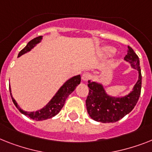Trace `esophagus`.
Here are the masks:
<instances>
[{
    "mask_svg": "<svg viewBox=\"0 0 152 152\" xmlns=\"http://www.w3.org/2000/svg\"><path fill=\"white\" fill-rule=\"evenodd\" d=\"M90 77H91V75L89 73H84L81 76V78H82V81H87L90 78Z\"/></svg>",
    "mask_w": 152,
    "mask_h": 152,
    "instance_id": "34e87169",
    "label": "esophagus"
}]
</instances>
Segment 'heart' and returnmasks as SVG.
<instances>
[{"instance_id":"b5f03b06","label":"heart","mask_w":152,"mask_h":152,"mask_svg":"<svg viewBox=\"0 0 152 152\" xmlns=\"http://www.w3.org/2000/svg\"><path fill=\"white\" fill-rule=\"evenodd\" d=\"M116 51V50L112 47V46H105L102 48V52L106 53V54H112V53H114Z\"/></svg>"}]
</instances>
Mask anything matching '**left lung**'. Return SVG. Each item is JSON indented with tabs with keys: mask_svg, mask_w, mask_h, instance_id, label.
<instances>
[{
	"mask_svg": "<svg viewBox=\"0 0 152 152\" xmlns=\"http://www.w3.org/2000/svg\"><path fill=\"white\" fill-rule=\"evenodd\" d=\"M124 61L138 72V79L132 91L124 96L116 97L108 95L103 85L92 80L88 81L89 92L86 99L88 113L97 122L114 123L122 119L132 111L138 101L141 89V73L137 55L128 46Z\"/></svg>",
	"mask_w": 152,
	"mask_h": 152,
	"instance_id": "left-lung-1",
	"label": "left lung"
}]
</instances>
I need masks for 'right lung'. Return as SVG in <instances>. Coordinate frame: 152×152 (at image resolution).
<instances>
[{"instance_id":"add662e5","label":"right lung","mask_w":152,"mask_h":152,"mask_svg":"<svg viewBox=\"0 0 152 152\" xmlns=\"http://www.w3.org/2000/svg\"><path fill=\"white\" fill-rule=\"evenodd\" d=\"M42 36H40L29 41L28 42V44L26 46V47H24L22 50L20 51L18 55V57H19V56L25 54L26 53L29 52L30 50H32V49H33L36 45L42 41ZM80 83H81V75H76V76H74V77L69 78L59 88V90L56 91V93L53 96V97L50 100V102L46 104L44 107H42L41 110L33 111V112H27V111H25V110H22V108H20V106L16 102L15 99L12 97L10 85L9 90L12 101H13L15 106H16L18 110H19L22 114H24L25 116H28L29 118L36 120V121H40V120L50 119L56 116V114H58L59 112L63 108V106H64V105L65 101L69 96V95L75 91V88L77 87Z\"/></svg>"}]
</instances>
